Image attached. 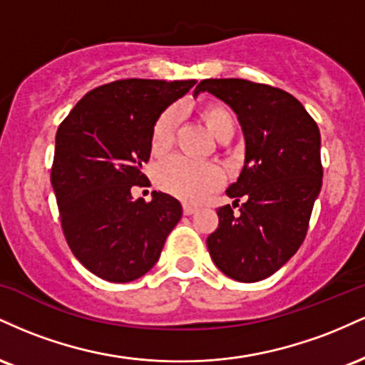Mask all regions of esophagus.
<instances>
[{
	"mask_svg": "<svg viewBox=\"0 0 365 365\" xmlns=\"http://www.w3.org/2000/svg\"><path fill=\"white\" fill-rule=\"evenodd\" d=\"M195 211H197V207L192 206V204H183V215L190 216V215H194Z\"/></svg>",
	"mask_w": 365,
	"mask_h": 365,
	"instance_id": "34e87169",
	"label": "esophagus"
}]
</instances>
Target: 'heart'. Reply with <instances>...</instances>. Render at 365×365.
<instances>
[{
  "label": "heart",
  "mask_w": 365,
  "mask_h": 365,
  "mask_svg": "<svg viewBox=\"0 0 365 365\" xmlns=\"http://www.w3.org/2000/svg\"><path fill=\"white\" fill-rule=\"evenodd\" d=\"M202 116L207 128L211 130L216 139L226 128L235 127L233 116L221 106H207L202 111ZM178 118L180 111L177 108H171L159 116L153 128V137H150V144L156 153H163L171 145ZM156 182L163 190L170 192L187 202H199L221 185L223 171L212 163L197 161V159L177 154L158 166Z\"/></svg>",
  "instance_id": "1"
}]
</instances>
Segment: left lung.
Listing matches in <instances>:
<instances>
[{
  "label": "left lung",
  "mask_w": 365,
  "mask_h": 365,
  "mask_svg": "<svg viewBox=\"0 0 365 365\" xmlns=\"http://www.w3.org/2000/svg\"><path fill=\"white\" fill-rule=\"evenodd\" d=\"M209 92L240 121L245 161L226 194L232 207L217 209L220 225L207 237L217 269L237 282L267 278L302 245L322 185L321 133L302 103L278 87L244 78H206L194 94ZM244 198L240 205L237 200Z\"/></svg>",
  "instance_id": "left-lung-1"
}]
</instances>
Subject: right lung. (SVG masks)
Instances as JSON below:
<instances>
[{"instance_id":"1","label":"right lung","mask_w":365,"mask_h":365,"mask_svg":"<svg viewBox=\"0 0 365 365\" xmlns=\"http://www.w3.org/2000/svg\"><path fill=\"white\" fill-rule=\"evenodd\" d=\"M197 81L125 78L96 87L73 106L56 132L51 185L61 228L75 257L113 283L144 276L182 217L175 197L153 192L133 200L149 161L161 113Z\"/></svg>"}]
</instances>
